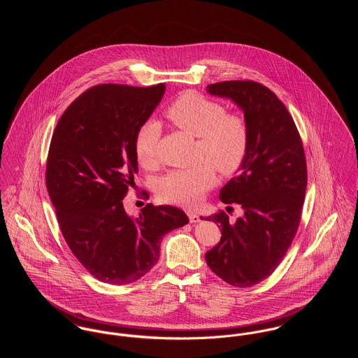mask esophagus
<instances>
[{
	"label": "esophagus",
	"instance_id": "1",
	"mask_svg": "<svg viewBox=\"0 0 358 358\" xmlns=\"http://www.w3.org/2000/svg\"><path fill=\"white\" fill-rule=\"evenodd\" d=\"M187 216H189L190 223H199L200 222V216L197 213H194L193 210H187Z\"/></svg>",
	"mask_w": 358,
	"mask_h": 358
}]
</instances>
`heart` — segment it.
<instances>
[{"label":"heart","mask_w":358,"mask_h":358,"mask_svg":"<svg viewBox=\"0 0 358 358\" xmlns=\"http://www.w3.org/2000/svg\"><path fill=\"white\" fill-rule=\"evenodd\" d=\"M165 115L182 131L197 138L196 159L201 162L185 169H175L158 180V197L171 204L194 206L215 182V169L224 178L236 175L244 165L251 135L247 121L236 113H227L217 101L199 92H183L171 103ZM161 127L149 120L135 136V154L139 164L153 168Z\"/></svg>","instance_id":"b5f03b06"}]
</instances>
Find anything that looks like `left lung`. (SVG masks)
<instances>
[{
  "mask_svg": "<svg viewBox=\"0 0 358 358\" xmlns=\"http://www.w3.org/2000/svg\"><path fill=\"white\" fill-rule=\"evenodd\" d=\"M206 91L241 107L251 143L240 173L219 193L222 203L240 205L244 215L231 222L219 210L206 219L219 224L222 238L205 260L223 281L247 288L277 268L295 238L306 193V155L289 111L263 84L222 81Z\"/></svg>",
  "mask_w": 358,
  "mask_h": 358,
  "instance_id": "left-lung-1",
  "label": "left lung"
}]
</instances>
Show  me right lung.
<instances>
[{"label":"right lung","mask_w":358,"mask_h":358,"mask_svg":"<svg viewBox=\"0 0 358 358\" xmlns=\"http://www.w3.org/2000/svg\"><path fill=\"white\" fill-rule=\"evenodd\" d=\"M164 92L165 84L92 87L64 110L52 135L45 179L60 231L73 255L106 284L143 277L158 262L162 237L189 223L171 205L146 204L138 217L124 208L138 173L136 132Z\"/></svg>","instance_id":"add662e5"}]
</instances>
